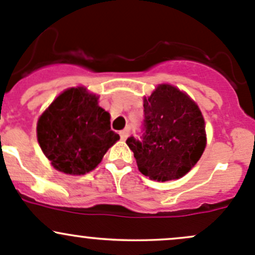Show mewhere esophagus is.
<instances>
[{
    "instance_id": "esophagus-1",
    "label": "esophagus",
    "mask_w": 255,
    "mask_h": 255,
    "mask_svg": "<svg viewBox=\"0 0 255 255\" xmlns=\"http://www.w3.org/2000/svg\"><path fill=\"white\" fill-rule=\"evenodd\" d=\"M120 135H121V139L122 140H126L128 137V129H125V130H121L120 132Z\"/></svg>"
}]
</instances>
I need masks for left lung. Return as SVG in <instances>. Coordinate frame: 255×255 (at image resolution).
I'll return each mask as SVG.
<instances>
[{
    "instance_id": "1",
    "label": "left lung",
    "mask_w": 255,
    "mask_h": 255,
    "mask_svg": "<svg viewBox=\"0 0 255 255\" xmlns=\"http://www.w3.org/2000/svg\"><path fill=\"white\" fill-rule=\"evenodd\" d=\"M139 139L129 137L143 175L156 181L179 179L191 170L206 146L205 121L197 105L171 85H159L144 99Z\"/></svg>"
}]
</instances>
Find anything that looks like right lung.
Returning a JSON list of instances; mask_svg holds the SVG:
<instances>
[{
	"label": "right lung",
	"instance_id": "obj_1",
	"mask_svg": "<svg viewBox=\"0 0 255 255\" xmlns=\"http://www.w3.org/2000/svg\"><path fill=\"white\" fill-rule=\"evenodd\" d=\"M37 135L51 165L71 175L94 170L120 139L109 112L84 87L66 90L54 100L38 121Z\"/></svg>",
	"mask_w": 255,
	"mask_h": 255
}]
</instances>
